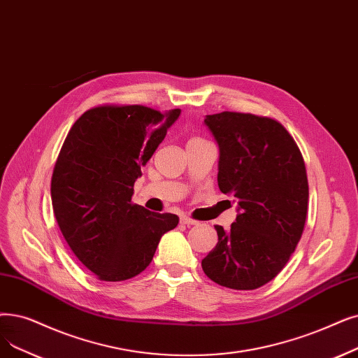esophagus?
<instances>
[{
  "instance_id": "34e87169",
  "label": "esophagus",
  "mask_w": 358,
  "mask_h": 358,
  "mask_svg": "<svg viewBox=\"0 0 358 358\" xmlns=\"http://www.w3.org/2000/svg\"><path fill=\"white\" fill-rule=\"evenodd\" d=\"M180 222L182 225H197L199 224V221L193 220V217H190V216H181L180 217Z\"/></svg>"
}]
</instances>
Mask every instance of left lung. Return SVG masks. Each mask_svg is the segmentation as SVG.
I'll return each mask as SVG.
<instances>
[{"mask_svg": "<svg viewBox=\"0 0 358 358\" xmlns=\"http://www.w3.org/2000/svg\"><path fill=\"white\" fill-rule=\"evenodd\" d=\"M220 146L217 185L237 200L231 229L215 225L217 244L201 260L213 282L256 289L284 269L307 216L308 182L303 155L281 122L255 114L206 115Z\"/></svg>", "mask_w": 358, "mask_h": 358, "instance_id": "obj_1", "label": "left lung"}]
</instances>
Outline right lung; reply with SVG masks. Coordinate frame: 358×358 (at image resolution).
Returning a JSON list of instances; mask_svg holds the SVG:
<instances>
[{
  "instance_id": "add662e5",
  "label": "right lung",
  "mask_w": 358,
  "mask_h": 358,
  "mask_svg": "<svg viewBox=\"0 0 358 358\" xmlns=\"http://www.w3.org/2000/svg\"><path fill=\"white\" fill-rule=\"evenodd\" d=\"M180 113L143 105L90 108L59 150L51 180L55 220L74 256L101 281L143 272L161 237L178 225L177 215L150 212L131 196Z\"/></svg>"
}]
</instances>
